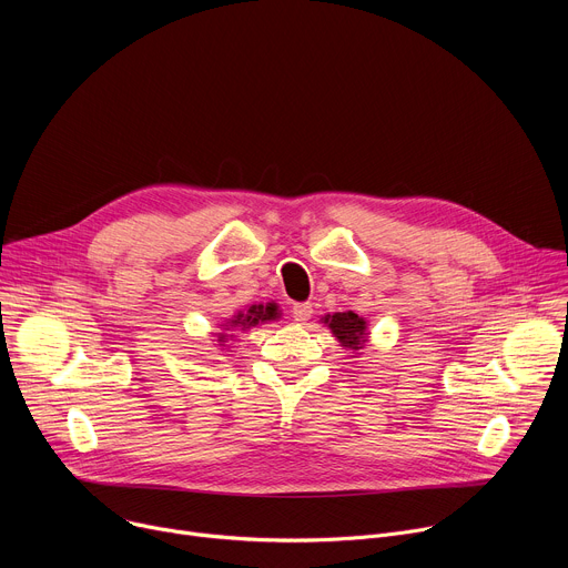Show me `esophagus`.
<instances>
[{
  "label": "esophagus",
  "instance_id": "obj_1",
  "mask_svg": "<svg viewBox=\"0 0 568 568\" xmlns=\"http://www.w3.org/2000/svg\"><path fill=\"white\" fill-rule=\"evenodd\" d=\"M292 316H294V321L305 323V321L312 316V305H310V303H296V305H292Z\"/></svg>",
  "mask_w": 568,
  "mask_h": 568
}]
</instances>
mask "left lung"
I'll return each instance as SVG.
<instances>
[{
    "label": "left lung",
    "mask_w": 568,
    "mask_h": 568,
    "mask_svg": "<svg viewBox=\"0 0 568 568\" xmlns=\"http://www.w3.org/2000/svg\"><path fill=\"white\" fill-rule=\"evenodd\" d=\"M323 323H328V328L333 331V335L339 339L342 346L359 351L362 344L366 342V321L355 314V312H335L333 316L328 314L323 318Z\"/></svg>",
    "instance_id": "8db88e82"
}]
</instances>
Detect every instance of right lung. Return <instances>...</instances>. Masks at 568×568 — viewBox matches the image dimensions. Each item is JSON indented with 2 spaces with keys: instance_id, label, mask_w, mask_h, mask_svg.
<instances>
[{
  "instance_id": "right-lung-1",
  "label": "right lung",
  "mask_w": 568,
  "mask_h": 568,
  "mask_svg": "<svg viewBox=\"0 0 568 568\" xmlns=\"http://www.w3.org/2000/svg\"><path fill=\"white\" fill-rule=\"evenodd\" d=\"M278 316V310L274 303H267V305H252L247 310V314H237L233 318H229V328H224L226 333H233V331H247L252 326H256V323H263V321H272ZM226 337H233V335H220V342L226 339Z\"/></svg>"
}]
</instances>
